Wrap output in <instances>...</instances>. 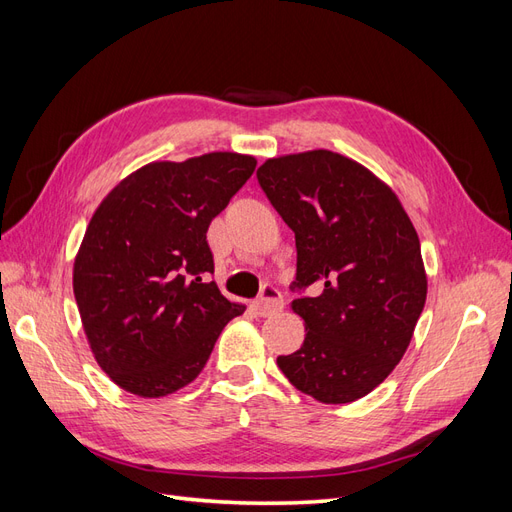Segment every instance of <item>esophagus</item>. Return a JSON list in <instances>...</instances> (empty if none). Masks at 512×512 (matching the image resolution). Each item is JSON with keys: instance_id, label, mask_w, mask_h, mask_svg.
Returning a JSON list of instances; mask_svg holds the SVG:
<instances>
[{"instance_id": "obj_1", "label": "esophagus", "mask_w": 512, "mask_h": 512, "mask_svg": "<svg viewBox=\"0 0 512 512\" xmlns=\"http://www.w3.org/2000/svg\"><path fill=\"white\" fill-rule=\"evenodd\" d=\"M252 307H254V312L258 316H271L275 312H282L284 299H282V294L277 292V288L265 286V288H262V294L254 301Z\"/></svg>"}]
</instances>
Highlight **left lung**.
Segmentation results:
<instances>
[{"label": "left lung", "instance_id": "left-lung-1", "mask_svg": "<svg viewBox=\"0 0 512 512\" xmlns=\"http://www.w3.org/2000/svg\"><path fill=\"white\" fill-rule=\"evenodd\" d=\"M256 175L294 232V284L316 288L290 303L305 339L277 356V367L322 404H350L382 384L410 346L427 299L421 241L391 185L342 153H286Z\"/></svg>", "mask_w": 512, "mask_h": 512}]
</instances>
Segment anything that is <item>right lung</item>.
I'll use <instances>...</instances> for the list:
<instances>
[{"instance_id": "right-lung-1", "label": "right lung", "mask_w": 512, "mask_h": 512, "mask_svg": "<svg viewBox=\"0 0 512 512\" xmlns=\"http://www.w3.org/2000/svg\"><path fill=\"white\" fill-rule=\"evenodd\" d=\"M254 168L235 151L149 162L91 215L72 288L91 354L119 389L156 399L188 386L245 312L209 282L207 228Z\"/></svg>"}]
</instances>
